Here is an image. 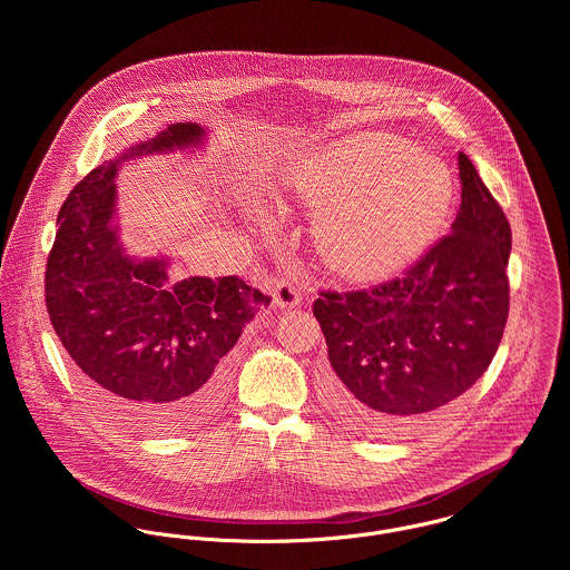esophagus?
Returning a JSON list of instances; mask_svg holds the SVG:
<instances>
[{"label":"esophagus","instance_id":"1","mask_svg":"<svg viewBox=\"0 0 570 570\" xmlns=\"http://www.w3.org/2000/svg\"><path fill=\"white\" fill-rule=\"evenodd\" d=\"M303 301L301 292L292 285V283H276L274 287V303L281 307V309H292V307H298Z\"/></svg>","mask_w":570,"mask_h":570}]
</instances>
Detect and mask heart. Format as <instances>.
Wrapping results in <instances>:
<instances>
[{
	"label": "heart",
	"mask_w": 570,
	"mask_h": 570,
	"mask_svg": "<svg viewBox=\"0 0 570 570\" xmlns=\"http://www.w3.org/2000/svg\"><path fill=\"white\" fill-rule=\"evenodd\" d=\"M294 199L316 217L326 267L348 283H380L434 244L456 202L441 158L391 134L331 140L287 170Z\"/></svg>",
	"instance_id": "obj_1"
}]
</instances>
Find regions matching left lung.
Wrapping results in <instances>:
<instances>
[{"instance_id":"obj_1","label":"left lung","mask_w":570,"mask_h":570,"mask_svg":"<svg viewBox=\"0 0 570 570\" xmlns=\"http://www.w3.org/2000/svg\"><path fill=\"white\" fill-rule=\"evenodd\" d=\"M452 235L404 278L314 303L328 346V410L353 432L393 439L461 397L488 371L509 314V222L459 154Z\"/></svg>"}]
</instances>
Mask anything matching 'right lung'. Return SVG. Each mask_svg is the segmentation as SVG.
<instances>
[{"mask_svg": "<svg viewBox=\"0 0 570 570\" xmlns=\"http://www.w3.org/2000/svg\"><path fill=\"white\" fill-rule=\"evenodd\" d=\"M208 131L175 122L96 166L61 206L46 269V307L79 366L82 389L142 432L204 423L226 397L230 348L269 296L239 276L168 278L170 258L134 256L120 242L122 164L195 151Z\"/></svg>", "mask_w": 570, "mask_h": 570, "instance_id": "1", "label": "right lung"}]
</instances>
